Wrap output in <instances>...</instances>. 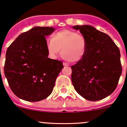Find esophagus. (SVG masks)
<instances>
[{"instance_id":"obj_1","label":"esophagus","mask_w":127,"mask_h":127,"mask_svg":"<svg viewBox=\"0 0 127 127\" xmlns=\"http://www.w3.org/2000/svg\"><path fill=\"white\" fill-rule=\"evenodd\" d=\"M63 65H64V66H68V65H69V64H67L66 62H63Z\"/></svg>"}]
</instances>
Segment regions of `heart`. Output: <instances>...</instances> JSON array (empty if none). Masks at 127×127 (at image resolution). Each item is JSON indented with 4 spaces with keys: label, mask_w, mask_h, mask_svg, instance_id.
<instances>
[{
    "label": "heart",
    "mask_w": 127,
    "mask_h": 127,
    "mask_svg": "<svg viewBox=\"0 0 127 127\" xmlns=\"http://www.w3.org/2000/svg\"><path fill=\"white\" fill-rule=\"evenodd\" d=\"M86 38L81 34L70 30H62L51 35L46 41L49 56L57 58L60 52L65 60L70 62H78L83 59L86 52Z\"/></svg>",
    "instance_id": "1"
}]
</instances>
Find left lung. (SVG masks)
I'll list each match as a JSON object with an SVG mask.
<instances>
[{
    "instance_id": "left-lung-1",
    "label": "left lung",
    "mask_w": 127,
    "mask_h": 127,
    "mask_svg": "<svg viewBox=\"0 0 127 127\" xmlns=\"http://www.w3.org/2000/svg\"><path fill=\"white\" fill-rule=\"evenodd\" d=\"M86 40V52L71 66V80L81 97L90 101L107 97L116 89L122 74L120 52L111 38L88 25H75Z\"/></svg>"
}]
</instances>
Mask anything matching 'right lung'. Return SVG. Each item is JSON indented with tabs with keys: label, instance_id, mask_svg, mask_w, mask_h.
Segmentation results:
<instances>
[{
	"label": "right lung",
	"instance_id": "right-lung-1",
	"mask_svg": "<svg viewBox=\"0 0 127 127\" xmlns=\"http://www.w3.org/2000/svg\"><path fill=\"white\" fill-rule=\"evenodd\" d=\"M55 29L35 27L20 34L7 48L4 74L13 92L26 101L42 100L51 94L62 62L48 58L46 36Z\"/></svg>",
	"mask_w": 127,
	"mask_h": 127
}]
</instances>
